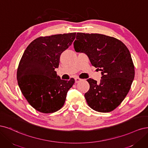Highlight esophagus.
Returning a JSON list of instances; mask_svg holds the SVG:
<instances>
[{"label": "esophagus", "instance_id": "esophagus-1", "mask_svg": "<svg viewBox=\"0 0 148 148\" xmlns=\"http://www.w3.org/2000/svg\"><path fill=\"white\" fill-rule=\"evenodd\" d=\"M82 80V79H80V78H79V77H76L75 79V83H78V82H79L80 81H81Z\"/></svg>", "mask_w": 148, "mask_h": 148}]
</instances>
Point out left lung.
Wrapping results in <instances>:
<instances>
[{"label": "left lung", "instance_id": "left-lung-1", "mask_svg": "<svg viewBox=\"0 0 148 148\" xmlns=\"http://www.w3.org/2000/svg\"><path fill=\"white\" fill-rule=\"evenodd\" d=\"M75 51L86 54L92 66L101 71L99 82L88 79L90 89L85 94L93 110L108 112L120 104L130 89L135 68L127 47L114 37L100 34L77 33Z\"/></svg>", "mask_w": 148, "mask_h": 148}]
</instances>
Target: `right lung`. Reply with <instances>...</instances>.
Segmentation results:
<instances>
[{"mask_svg": "<svg viewBox=\"0 0 148 148\" xmlns=\"http://www.w3.org/2000/svg\"><path fill=\"white\" fill-rule=\"evenodd\" d=\"M76 33L40 37L27 46L17 70L18 84L31 106L43 113H53L63 106L74 79L57 75L60 55L71 45Z\"/></svg>", "mask_w": 148, "mask_h": 148, "instance_id": "1", "label": "right lung"}]
</instances>
